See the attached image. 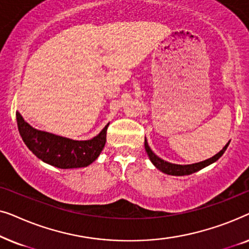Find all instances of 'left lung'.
<instances>
[{"label": "left lung", "mask_w": 249, "mask_h": 249, "mask_svg": "<svg viewBox=\"0 0 249 249\" xmlns=\"http://www.w3.org/2000/svg\"><path fill=\"white\" fill-rule=\"evenodd\" d=\"M230 142H227V145L224 146V147L221 149L219 153H216L215 155L212 156V158L205 160V161H202V162H198V163H194V164H175V163H170V162H166L164 160H162L161 158H159L158 155H155V153L152 151L151 147L148 146V142L146 141L145 138V149L146 152H147V155L149 160H151V162L154 164V166L156 169H159L160 171H162L163 173H165V175H170V176H188V175H192L194 172H197L199 171V170H202L205 168V166L212 164V163L216 162L217 160H219L221 156L223 155V153L226 152V149L228 146H229Z\"/></svg>", "instance_id": "obj_1"}]
</instances>
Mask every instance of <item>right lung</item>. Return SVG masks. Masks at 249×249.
I'll use <instances>...</instances> for the list:
<instances>
[{
    "mask_svg": "<svg viewBox=\"0 0 249 249\" xmlns=\"http://www.w3.org/2000/svg\"><path fill=\"white\" fill-rule=\"evenodd\" d=\"M17 124L23 142L39 160L60 169L85 168L91 164L103 151L108 124L88 141H73L51 132L37 130L17 111Z\"/></svg>",
    "mask_w": 249,
    "mask_h": 249,
    "instance_id": "1",
    "label": "right lung"
}]
</instances>
